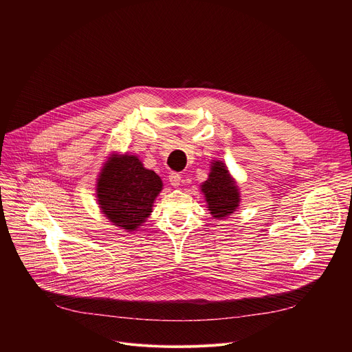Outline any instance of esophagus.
I'll return each mask as SVG.
<instances>
[{
  "mask_svg": "<svg viewBox=\"0 0 352 352\" xmlns=\"http://www.w3.org/2000/svg\"><path fill=\"white\" fill-rule=\"evenodd\" d=\"M182 177H181V174H178V173H170V175H168V181H170V184L173 185V186H178L179 184H181V179Z\"/></svg>",
  "mask_w": 352,
  "mask_h": 352,
  "instance_id": "34e87169",
  "label": "esophagus"
}]
</instances>
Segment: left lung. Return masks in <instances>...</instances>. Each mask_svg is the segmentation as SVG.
<instances>
[{
	"label": "left lung",
	"instance_id": "obj_1",
	"mask_svg": "<svg viewBox=\"0 0 352 352\" xmlns=\"http://www.w3.org/2000/svg\"><path fill=\"white\" fill-rule=\"evenodd\" d=\"M202 192L205 193L212 216L216 219L231 214L239 205L238 188L226 166L220 162L213 163L209 179L202 185Z\"/></svg>",
	"mask_w": 352,
	"mask_h": 352
}]
</instances>
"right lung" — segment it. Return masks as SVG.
Listing matches in <instances>:
<instances>
[{"label":"right lung","mask_w":352,"mask_h":352,"mask_svg":"<svg viewBox=\"0 0 352 352\" xmlns=\"http://www.w3.org/2000/svg\"><path fill=\"white\" fill-rule=\"evenodd\" d=\"M162 188L160 177L146 170L138 157L114 155L100 173L97 200L114 226L133 231L152 213Z\"/></svg>","instance_id":"add662e5"}]
</instances>
